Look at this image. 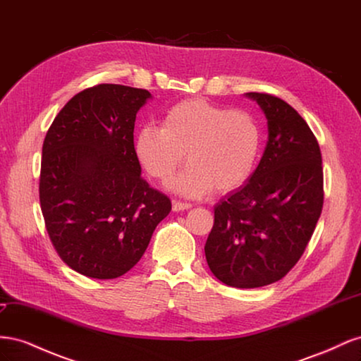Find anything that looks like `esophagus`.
Listing matches in <instances>:
<instances>
[{
    "mask_svg": "<svg viewBox=\"0 0 361 361\" xmlns=\"http://www.w3.org/2000/svg\"><path fill=\"white\" fill-rule=\"evenodd\" d=\"M191 209V203H185L180 200H174L173 202V211L174 212H180V211H187Z\"/></svg>",
    "mask_w": 361,
    "mask_h": 361,
    "instance_id": "obj_1",
    "label": "esophagus"
}]
</instances>
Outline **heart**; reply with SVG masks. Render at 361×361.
I'll list each match as a JSON object with an SVG mask.
<instances>
[{
  "label": "heart",
  "instance_id": "1",
  "mask_svg": "<svg viewBox=\"0 0 361 361\" xmlns=\"http://www.w3.org/2000/svg\"><path fill=\"white\" fill-rule=\"evenodd\" d=\"M260 130L255 117L200 97L169 108L162 128L146 125L134 140V154L149 176L167 182L183 162L190 166L170 187L188 197L212 188L231 192L248 180L256 166Z\"/></svg>",
  "mask_w": 361,
  "mask_h": 361
}]
</instances>
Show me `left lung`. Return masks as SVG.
<instances>
[{
  "label": "left lung",
  "instance_id": "obj_1",
  "mask_svg": "<svg viewBox=\"0 0 361 361\" xmlns=\"http://www.w3.org/2000/svg\"><path fill=\"white\" fill-rule=\"evenodd\" d=\"M268 123L259 166L214 207L204 255L212 274L251 289L285 277L302 256L324 203L321 149L293 108L268 93H245Z\"/></svg>",
  "mask_w": 361,
  "mask_h": 361
}]
</instances>
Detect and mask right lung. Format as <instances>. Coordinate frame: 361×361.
Listing matches in <instances>:
<instances>
[{"label": "right lung", "instance_id": "1", "mask_svg": "<svg viewBox=\"0 0 361 361\" xmlns=\"http://www.w3.org/2000/svg\"><path fill=\"white\" fill-rule=\"evenodd\" d=\"M152 94L99 84L75 94L48 129L39 197L48 235L64 264L90 279H117L145 255L171 211L141 178L135 116Z\"/></svg>", "mask_w": 361, "mask_h": 361}]
</instances>
